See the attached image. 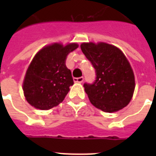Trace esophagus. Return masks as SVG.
Here are the masks:
<instances>
[{
    "instance_id": "obj_1",
    "label": "esophagus",
    "mask_w": 156,
    "mask_h": 156,
    "mask_svg": "<svg viewBox=\"0 0 156 156\" xmlns=\"http://www.w3.org/2000/svg\"><path fill=\"white\" fill-rule=\"evenodd\" d=\"M83 79H84V78H83V77H79V78H73V81H74L75 83H83Z\"/></svg>"
}]
</instances>
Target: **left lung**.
<instances>
[{"label": "left lung", "instance_id": "1", "mask_svg": "<svg viewBox=\"0 0 156 156\" xmlns=\"http://www.w3.org/2000/svg\"><path fill=\"white\" fill-rule=\"evenodd\" d=\"M81 49L95 71V80L83 84L90 103L106 112L121 110L129 103L134 75L121 50L105 43H83Z\"/></svg>", "mask_w": 156, "mask_h": 156}]
</instances>
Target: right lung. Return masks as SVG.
<instances>
[{
    "instance_id": "obj_1",
    "label": "right lung",
    "mask_w": 156,
    "mask_h": 156,
    "mask_svg": "<svg viewBox=\"0 0 156 156\" xmlns=\"http://www.w3.org/2000/svg\"><path fill=\"white\" fill-rule=\"evenodd\" d=\"M78 46L69 44L64 47L54 44L35 55L23 83L24 95L30 105L46 110L63 101L73 84L70 69L66 67V58Z\"/></svg>"
}]
</instances>
